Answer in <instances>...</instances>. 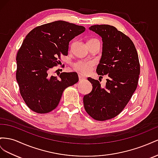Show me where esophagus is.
I'll use <instances>...</instances> for the list:
<instances>
[{"instance_id":"34e87169","label":"esophagus","mask_w":158,"mask_h":158,"mask_svg":"<svg viewBox=\"0 0 158 158\" xmlns=\"http://www.w3.org/2000/svg\"><path fill=\"white\" fill-rule=\"evenodd\" d=\"M85 79V78L83 76L81 75H79V81H83Z\"/></svg>"}]
</instances>
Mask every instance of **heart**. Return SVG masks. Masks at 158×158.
Listing matches in <instances>:
<instances>
[{"instance_id": "heart-1", "label": "heart", "mask_w": 158, "mask_h": 158, "mask_svg": "<svg viewBox=\"0 0 158 158\" xmlns=\"http://www.w3.org/2000/svg\"><path fill=\"white\" fill-rule=\"evenodd\" d=\"M98 41L97 39H91L88 41L89 42ZM94 65V63L91 61H79L73 64V69L78 73L81 74H88L91 71Z\"/></svg>"}]
</instances>
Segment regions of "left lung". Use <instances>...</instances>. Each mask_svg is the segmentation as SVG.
I'll return each mask as SVG.
<instances>
[{"instance_id": "left-lung-1", "label": "left lung", "mask_w": 158, "mask_h": 158, "mask_svg": "<svg viewBox=\"0 0 158 158\" xmlns=\"http://www.w3.org/2000/svg\"><path fill=\"white\" fill-rule=\"evenodd\" d=\"M89 29L102 40V57L97 68L100 77L106 75L101 87L98 80L88 78L93 90L83 97L84 108L96 120L114 118L123 110L138 86L140 65L133 42L113 26L94 25Z\"/></svg>"}]
</instances>
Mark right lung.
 <instances>
[{
  "label": "right lung",
  "instance_id": "1",
  "mask_svg": "<svg viewBox=\"0 0 158 158\" xmlns=\"http://www.w3.org/2000/svg\"><path fill=\"white\" fill-rule=\"evenodd\" d=\"M85 28L65 21H55L35 27L27 34L16 55V78L20 93L30 110L46 114L59 105L63 92L78 82V75L49 71L67 56L69 43Z\"/></svg>",
  "mask_w": 158,
  "mask_h": 158
}]
</instances>
